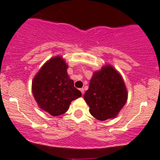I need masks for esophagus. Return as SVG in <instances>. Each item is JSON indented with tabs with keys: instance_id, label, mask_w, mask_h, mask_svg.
<instances>
[{
	"instance_id": "1",
	"label": "esophagus",
	"mask_w": 160,
	"mask_h": 160,
	"mask_svg": "<svg viewBox=\"0 0 160 160\" xmlns=\"http://www.w3.org/2000/svg\"><path fill=\"white\" fill-rule=\"evenodd\" d=\"M80 91H81V92H82V94H84V89H82H82H80Z\"/></svg>"
}]
</instances>
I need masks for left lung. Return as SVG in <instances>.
Returning a JSON list of instances; mask_svg holds the SVG:
<instances>
[{"mask_svg": "<svg viewBox=\"0 0 160 160\" xmlns=\"http://www.w3.org/2000/svg\"><path fill=\"white\" fill-rule=\"evenodd\" d=\"M128 92L121 74L110 64L95 71L84 99L89 112L100 121L115 118L127 103Z\"/></svg>", "mask_w": 160, "mask_h": 160, "instance_id": "1", "label": "left lung"}]
</instances>
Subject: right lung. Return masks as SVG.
Wrapping results in <instances>:
<instances>
[{
    "label": "right lung",
    "instance_id": "obj_1",
    "mask_svg": "<svg viewBox=\"0 0 160 160\" xmlns=\"http://www.w3.org/2000/svg\"><path fill=\"white\" fill-rule=\"evenodd\" d=\"M68 65L60 56L45 62L32 81V92L42 110L52 116L63 115L71 101L82 96L68 74Z\"/></svg>",
    "mask_w": 160,
    "mask_h": 160
}]
</instances>
